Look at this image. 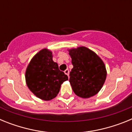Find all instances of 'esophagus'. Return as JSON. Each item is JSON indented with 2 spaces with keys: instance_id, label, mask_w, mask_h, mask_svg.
Masks as SVG:
<instances>
[{
  "instance_id": "34e87169",
  "label": "esophagus",
  "mask_w": 132,
  "mask_h": 132,
  "mask_svg": "<svg viewBox=\"0 0 132 132\" xmlns=\"http://www.w3.org/2000/svg\"><path fill=\"white\" fill-rule=\"evenodd\" d=\"M64 73H65V74L67 75V76H69V70L68 69H67L65 70V71H64Z\"/></svg>"
}]
</instances>
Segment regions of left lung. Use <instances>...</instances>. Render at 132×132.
<instances>
[{
	"mask_svg": "<svg viewBox=\"0 0 132 132\" xmlns=\"http://www.w3.org/2000/svg\"><path fill=\"white\" fill-rule=\"evenodd\" d=\"M73 65L69 82L78 96L87 98L97 94L106 78V70L102 59L85 47L69 50Z\"/></svg>",
	"mask_w": 132,
	"mask_h": 132,
	"instance_id": "left-lung-1",
	"label": "left lung"
}]
</instances>
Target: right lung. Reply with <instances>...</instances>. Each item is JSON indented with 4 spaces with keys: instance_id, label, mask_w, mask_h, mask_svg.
Masks as SVG:
<instances>
[{
    "instance_id": "right-lung-1",
    "label": "right lung",
    "mask_w": 132,
    "mask_h": 132,
    "mask_svg": "<svg viewBox=\"0 0 132 132\" xmlns=\"http://www.w3.org/2000/svg\"><path fill=\"white\" fill-rule=\"evenodd\" d=\"M68 77L59 69L52 59V53L47 49L38 52L32 58L26 71L27 86L37 97L44 101L54 98L61 85Z\"/></svg>"
}]
</instances>
